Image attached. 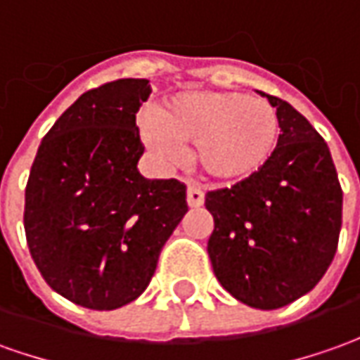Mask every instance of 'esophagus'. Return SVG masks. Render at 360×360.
I'll return each instance as SVG.
<instances>
[{
  "mask_svg": "<svg viewBox=\"0 0 360 360\" xmlns=\"http://www.w3.org/2000/svg\"><path fill=\"white\" fill-rule=\"evenodd\" d=\"M187 202H189L191 209H199L200 205L205 202V193L197 185H189V189H187Z\"/></svg>",
  "mask_w": 360,
  "mask_h": 360,
  "instance_id": "obj_1",
  "label": "esophagus"
}]
</instances>
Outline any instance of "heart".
Returning <instances> with one entry per match:
<instances>
[{"instance_id":"b5f03b06","label":"heart","mask_w":360,"mask_h":360,"mask_svg":"<svg viewBox=\"0 0 360 360\" xmlns=\"http://www.w3.org/2000/svg\"><path fill=\"white\" fill-rule=\"evenodd\" d=\"M141 138L155 153L173 158L193 146V163L219 185L250 179L270 161L280 139L276 110L240 92H183L169 98L160 120H139Z\"/></svg>"}]
</instances>
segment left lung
<instances>
[{"instance_id": "left-lung-1", "label": "left lung", "mask_w": 360, "mask_h": 360, "mask_svg": "<svg viewBox=\"0 0 360 360\" xmlns=\"http://www.w3.org/2000/svg\"><path fill=\"white\" fill-rule=\"evenodd\" d=\"M280 139L270 161L231 189L209 191L207 250L221 285L256 309L311 292L333 262L343 191L325 139L292 104L270 96Z\"/></svg>"}]
</instances>
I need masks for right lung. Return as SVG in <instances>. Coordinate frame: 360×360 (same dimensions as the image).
Segmentation results:
<instances>
[{
    "label": "right lung",
    "instance_id": "1",
    "mask_svg": "<svg viewBox=\"0 0 360 360\" xmlns=\"http://www.w3.org/2000/svg\"><path fill=\"white\" fill-rule=\"evenodd\" d=\"M149 92L146 78L84 92L49 129L31 167L29 252L55 292L88 309L138 300L189 211L183 183L148 179L138 169L136 112Z\"/></svg>",
    "mask_w": 360,
    "mask_h": 360
}]
</instances>
